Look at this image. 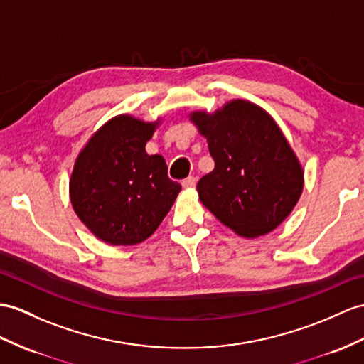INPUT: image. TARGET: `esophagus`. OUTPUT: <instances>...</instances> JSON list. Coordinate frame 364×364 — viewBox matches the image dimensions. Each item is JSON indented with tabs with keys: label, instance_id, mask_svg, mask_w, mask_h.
<instances>
[{
	"label": "esophagus",
	"instance_id": "esophagus-1",
	"mask_svg": "<svg viewBox=\"0 0 364 364\" xmlns=\"http://www.w3.org/2000/svg\"><path fill=\"white\" fill-rule=\"evenodd\" d=\"M194 185H196V179H194L193 176H188L187 179L182 181V187H183V188H193Z\"/></svg>",
	"mask_w": 364,
	"mask_h": 364
}]
</instances>
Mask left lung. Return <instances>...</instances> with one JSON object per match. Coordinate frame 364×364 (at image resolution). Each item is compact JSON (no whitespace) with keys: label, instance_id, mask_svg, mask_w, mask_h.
Returning a JSON list of instances; mask_svg holds the SVG:
<instances>
[{"label":"left lung","instance_id":"8db88e82","mask_svg":"<svg viewBox=\"0 0 364 364\" xmlns=\"http://www.w3.org/2000/svg\"><path fill=\"white\" fill-rule=\"evenodd\" d=\"M188 117L215 161V170L198 182L203 207L242 237L273 232L304 187L303 166L278 123L261 106L241 99Z\"/></svg>","mask_w":364,"mask_h":364}]
</instances>
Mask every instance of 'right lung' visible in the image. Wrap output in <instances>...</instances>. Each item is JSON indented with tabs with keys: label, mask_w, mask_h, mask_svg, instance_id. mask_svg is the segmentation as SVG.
<instances>
[{
	"label": "right lung",
	"mask_w": 364,
	"mask_h": 364,
	"mask_svg": "<svg viewBox=\"0 0 364 364\" xmlns=\"http://www.w3.org/2000/svg\"><path fill=\"white\" fill-rule=\"evenodd\" d=\"M161 119L120 114L97 129L78 153L69 198L78 219L111 245L144 242L161 225L181 191L165 159L146 153Z\"/></svg>",
	"instance_id": "obj_1"
}]
</instances>
